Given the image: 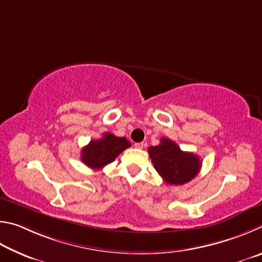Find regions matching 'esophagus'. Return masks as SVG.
Instances as JSON below:
<instances>
[{"label": "esophagus", "mask_w": 262, "mask_h": 262, "mask_svg": "<svg viewBox=\"0 0 262 262\" xmlns=\"http://www.w3.org/2000/svg\"><path fill=\"white\" fill-rule=\"evenodd\" d=\"M144 146H145L144 143H136V144H135V147L138 148V149H141V148L144 147Z\"/></svg>", "instance_id": "obj_1"}]
</instances>
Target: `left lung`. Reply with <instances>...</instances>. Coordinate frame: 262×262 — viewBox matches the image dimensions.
<instances>
[{
	"label": "left lung",
	"instance_id": "left-lung-1",
	"mask_svg": "<svg viewBox=\"0 0 262 262\" xmlns=\"http://www.w3.org/2000/svg\"><path fill=\"white\" fill-rule=\"evenodd\" d=\"M155 170L167 184L183 185L198 175L201 160L193 153L183 152L176 143L162 138L158 146L148 147Z\"/></svg>",
	"mask_w": 262,
	"mask_h": 262
}]
</instances>
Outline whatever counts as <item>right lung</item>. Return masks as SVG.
I'll return each instance as SVG.
<instances>
[{
    "label": "right lung",
    "mask_w": 262,
    "mask_h": 262,
    "mask_svg": "<svg viewBox=\"0 0 262 262\" xmlns=\"http://www.w3.org/2000/svg\"><path fill=\"white\" fill-rule=\"evenodd\" d=\"M131 146L125 137H116L113 134H103L102 138L91 140L81 149V161L94 170H100L112 163L124 149Z\"/></svg>",
    "instance_id": "obj_1"
}]
</instances>
